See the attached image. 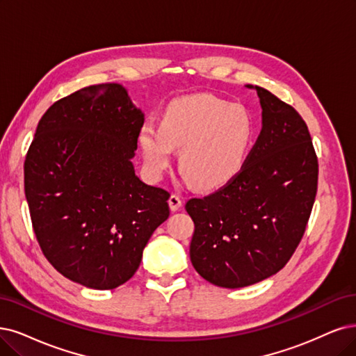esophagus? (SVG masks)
Returning a JSON list of instances; mask_svg holds the SVG:
<instances>
[{
	"instance_id": "esophagus-1",
	"label": "esophagus",
	"mask_w": 356,
	"mask_h": 356,
	"mask_svg": "<svg viewBox=\"0 0 356 356\" xmlns=\"http://www.w3.org/2000/svg\"><path fill=\"white\" fill-rule=\"evenodd\" d=\"M183 201L179 195H171L168 198V205H170V209L171 211H177V209L181 207Z\"/></svg>"
}]
</instances>
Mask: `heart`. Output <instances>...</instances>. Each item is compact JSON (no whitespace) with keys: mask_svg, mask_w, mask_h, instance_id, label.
<instances>
[{"mask_svg":"<svg viewBox=\"0 0 356 356\" xmlns=\"http://www.w3.org/2000/svg\"><path fill=\"white\" fill-rule=\"evenodd\" d=\"M255 139V122L246 107L200 94L171 102L161 124L147 122L139 131L145 165L161 177L179 152V167L196 188L226 186L245 167Z\"/></svg>","mask_w":356,"mask_h":356,"instance_id":"b5f03b06","label":"heart"}]
</instances>
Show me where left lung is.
<instances>
[{"label":"left lung","instance_id":"obj_1","mask_svg":"<svg viewBox=\"0 0 356 356\" xmlns=\"http://www.w3.org/2000/svg\"><path fill=\"white\" fill-rule=\"evenodd\" d=\"M261 134L241 173L205 198H192L193 268L207 282L238 289L280 271L305 233L317 195L318 160L307 123L264 88Z\"/></svg>","mask_w":356,"mask_h":356}]
</instances>
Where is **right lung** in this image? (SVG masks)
Segmentation results:
<instances>
[{"mask_svg": "<svg viewBox=\"0 0 356 356\" xmlns=\"http://www.w3.org/2000/svg\"><path fill=\"white\" fill-rule=\"evenodd\" d=\"M143 113L118 83L54 102L24 160L36 239L64 277L108 291L139 268L143 248L170 216V193L135 173Z\"/></svg>", "mask_w": 356, "mask_h": 356, "instance_id": "add662e5", "label": "right lung"}]
</instances>
